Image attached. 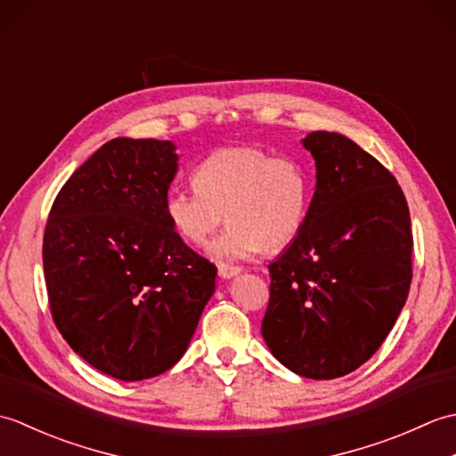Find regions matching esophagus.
<instances>
[{"mask_svg":"<svg viewBox=\"0 0 456 456\" xmlns=\"http://www.w3.org/2000/svg\"><path fill=\"white\" fill-rule=\"evenodd\" d=\"M240 266H233V265H219V276L221 278H225V280H229V278H233V276H237V274H240Z\"/></svg>","mask_w":456,"mask_h":456,"instance_id":"obj_1","label":"esophagus"}]
</instances>
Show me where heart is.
<instances>
[{
  "mask_svg": "<svg viewBox=\"0 0 456 456\" xmlns=\"http://www.w3.org/2000/svg\"><path fill=\"white\" fill-rule=\"evenodd\" d=\"M191 180L196 190H170L164 211L190 245L206 243L225 213L229 229L211 245L219 260L286 248L302 233L314 198L312 174L302 162L250 144L211 152Z\"/></svg>",
  "mask_w": 456,
  "mask_h": 456,
  "instance_id": "obj_1",
  "label": "heart"
}]
</instances>
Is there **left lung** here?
Returning <instances> with one entry per match:
<instances>
[{
  "label": "left lung",
  "mask_w": 456,
  "mask_h": 456,
  "mask_svg": "<svg viewBox=\"0 0 456 456\" xmlns=\"http://www.w3.org/2000/svg\"><path fill=\"white\" fill-rule=\"evenodd\" d=\"M317 168L302 233L268 266L263 337L280 362L314 380L356 370L408 299L413 235L392 172L351 139H304Z\"/></svg>",
  "instance_id": "8db88e82"
}]
</instances>
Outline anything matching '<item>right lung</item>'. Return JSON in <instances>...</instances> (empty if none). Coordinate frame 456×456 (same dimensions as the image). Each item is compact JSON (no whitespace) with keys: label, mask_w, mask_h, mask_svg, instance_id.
Wrapping results in <instances>:
<instances>
[{"label":"right lung","mask_w":456,"mask_h":456,"mask_svg":"<svg viewBox=\"0 0 456 456\" xmlns=\"http://www.w3.org/2000/svg\"><path fill=\"white\" fill-rule=\"evenodd\" d=\"M170 141L113 139L58 191L43 239L48 305L66 343L123 382L186 353L217 268L170 227Z\"/></svg>","instance_id":"add662e5"}]
</instances>
